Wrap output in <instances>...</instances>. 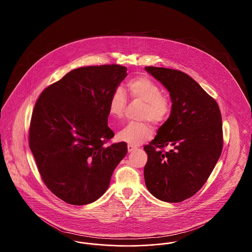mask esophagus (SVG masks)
<instances>
[{
  "instance_id": "obj_1",
  "label": "esophagus",
  "mask_w": 252,
  "mask_h": 252,
  "mask_svg": "<svg viewBox=\"0 0 252 252\" xmlns=\"http://www.w3.org/2000/svg\"><path fill=\"white\" fill-rule=\"evenodd\" d=\"M136 148H137V146H136V145H134V144H127V150H128V152H132V151H134Z\"/></svg>"
}]
</instances>
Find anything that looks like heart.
Wrapping results in <instances>:
<instances>
[{
	"mask_svg": "<svg viewBox=\"0 0 252 252\" xmlns=\"http://www.w3.org/2000/svg\"><path fill=\"white\" fill-rule=\"evenodd\" d=\"M128 94L134 101L144 103L140 113L141 120L149 121L153 125H160L167 119L171 110V102L162 94L160 86L147 76H138L127 83ZM127 105V98L122 88L112 93L108 103L110 116L121 119ZM153 135L151 127L146 123H128L119 133L118 139L132 144L149 140Z\"/></svg>",
	"mask_w": 252,
	"mask_h": 252,
	"instance_id": "heart-1",
	"label": "heart"
}]
</instances>
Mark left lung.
Segmentation results:
<instances>
[{"label":"left lung","instance_id":"obj_1","mask_svg":"<svg viewBox=\"0 0 252 252\" xmlns=\"http://www.w3.org/2000/svg\"><path fill=\"white\" fill-rule=\"evenodd\" d=\"M167 89L172 99L168 120L144 145V181L159 200L177 203L198 192L216 166L223 148L219 106L195 80L179 70L144 68ZM171 147L169 152L164 148Z\"/></svg>","mask_w":252,"mask_h":252}]
</instances>
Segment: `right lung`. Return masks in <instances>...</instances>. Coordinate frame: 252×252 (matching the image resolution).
Here are the masks:
<instances>
[{"instance_id": "right-lung-1", "label": "right lung", "mask_w": 252, "mask_h": 252, "mask_svg": "<svg viewBox=\"0 0 252 252\" xmlns=\"http://www.w3.org/2000/svg\"><path fill=\"white\" fill-rule=\"evenodd\" d=\"M126 74L118 64L77 68L36 100L29 147L43 183L66 203L95 201L126 155L125 142L106 145L114 136L108 126L109 99Z\"/></svg>"}]
</instances>
